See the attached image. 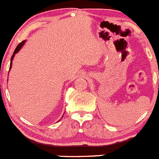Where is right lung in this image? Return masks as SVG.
<instances>
[{
    "instance_id": "obj_1",
    "label": "right lung",
    "mask_w": 159,
    "mask_h": 159,
    "mask_svg": "<svg viewBox=\"0 0 159 159\" xmlns=\"http://www.w3.org/2000/svg\"><path fill=\"white\" fill-rule=\"evenodd\" d=\"M24 43H25V40H23V41H22V42H21V43H19V44L18 45L17 47H16V50H15V51H14V54H12V56H11V64H10V68H9V69H11V63H12V59H13V58H14L15 54H16V53H17L18 51H19V50L21 49V48H22V45H23Z\"/></svg>"
}]
</instances>
